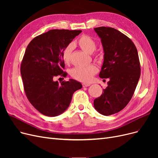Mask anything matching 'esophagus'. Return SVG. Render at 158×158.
<instances>
[{"label":"esophagus","mask_w":158,"mask_h":158,"mask_svg":"<svg viewBox=\"0 0 158 158\" xmlns=\"http://www.w3.org/2000/svg\"><path fill=\"white\" fill-rule=\"evenodd\" d=\"M90 85H91V84H89V83H83V84H82L83 87H88V86H89Z\"/></svg>","instance_id":"34e87169"}]
</instances>
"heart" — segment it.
<instances>
[{
  "instance_id": "heart-1",
  "label": "heart",
  "mask_w": 158,
  "mask_h": 158,
  "mask_svg": "<svg viewBox=\"0 0 158 158\" xmlns=\"http://www.w3.org/2000/svg\"><path fill=\"white\" fill-rule=\"evenodd\" d=\"M77 44L83 51L88 53H92L96 48L95 41L92 37L83 35L77 41ZM74 48V45L70 44L66 46L62 53V58L66 64L70 63L71 53ZM98 72V69L94 64H89L85 66H78L72 69L70 72L71 76L74 79L82 82H88L92 79L93 76Z\"/></svg>"
}]
</instances>
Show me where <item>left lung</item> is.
I'll return each mask as SVG.
<instances>
[{
  "instance_id": "1",
  "label": "left lung",
  "mask_w": 158,
  "mask_h": 158,
  "mask_svg": "<svg viewBox=\"0 0 158 158\" xmlns=\"http://www.w3.org/2000/svg\"><path fill=\"white\" fill-rule=\"evenodd\" d=\"M94 31L101 39L104 52L99 76L109 81L94 105L98 112L107 116L121 111L130 102L140 76V64L136 47L123 33L109 27Z\"/></svg>"
}]
</instances>
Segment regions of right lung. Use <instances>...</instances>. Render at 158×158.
I'll use <instances>...</instances> for the list:
<instances>
[{
	"label": "right lung",
	"mask_w": 158,
	"mask_h": 158,
	"mask_svg": "<svg viewBox=\"0 0 158 158\" xmlns=\"http://www.w3.org/2000/svg\"><path fill=\"white\" fill-rule=\"evenodd\" d=\"M81 30H51L30 41L25 51L20 72L26 96L41 114L56 117L70 106L73 94L82 88L80 82L70 79L59 84L56 76L66 77L62 53Z\"/></svg>",
	"instance_id": "add662e5"
}]
</instances>
